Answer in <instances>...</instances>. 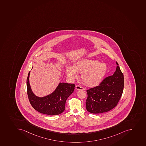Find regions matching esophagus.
I'll list each match as a JSON object with an SVG mask.
<instances>
[{
	"mask_svg": "<svg viewBox=\"0 0 146 146\" xmlns=\"http://www.w3.org/2000/svg\"><path fill=\"white\" fill-rule=\"evenodd\" d=\"M75 88H76V89L77 90H85V89L84 88L80 86V85H76Z\"/></svg>",
	"mask_w": 146,
	"mask_h": 146,
	"instance_id": "1",
	"label": "esophagus"
}]
</instances>
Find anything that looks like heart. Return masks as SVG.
<instances>
[{
	"label": "heart",
	"mask_w": 146,
	"mask_h": 146,
	"mask_svg": "<svg viewBox=\"0 0 146 146\" xmlns=\"http://www.w3.org/2000/svg\"><path fill=\"white\" fill-rule=\"evenodd\" d=\"M107 66L104 63L98 60L84 59L79 60L74 67L68 66L66 74L68 77L74 79L77 77L78 72H81L80 77L85 84L94 87L99 84L106 74Z\"/></svg>",
	"instance_id": "1"
}]
</instances>
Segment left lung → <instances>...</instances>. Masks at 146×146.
Wrapping results in <instances>:
<instances>
[{"label":"left lung","instance_id":"1","mask_svg":"<svg viewBox=\"0 0 146 146\" xmlns=\"http://www.w3.org/2000/svg\"><path fill=\"white\" fill-rule=\"evenodd\" d=\"M112 75L107 77L98 86L87 90V110L92 113H101L113 109L123 94L124 77L118 64Z\"/></svg>","mask_w":146,"mask_h":146}]
</instances>
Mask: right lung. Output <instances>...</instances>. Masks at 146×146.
<instances>
[{"instance_id": "obj_1", "label": "right lung", "mask_w": 146, "mask_h": 146, "mask_svg": "<svg viewBox=\"0 0 146 146\" xmlns=\"http://www.w3.org/2000/svg\"><path fill=\"white\" fill-rule=\"evenodd\" d=\"M29 72L27 78V90L29 101L35 110L40 113L55 115L62 113L65 110L66 101L74 92L75 84L60 82L55 91L48 95L40 98L34 95L29 82Z\"/></svg>"}]
</instances>
